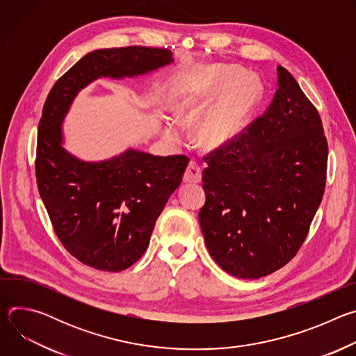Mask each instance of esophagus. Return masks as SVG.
Masks as SVG:
<instances>
[{
	"instance_id": "1",
	"label": "esophagus",
	"mask_w": 356,
	"mask_h": 356,
	"mask_svg": "<svg viewBox=\"0 0 356 356\" xmlns=\"http://www.w3.org/2000/svg\"><path fill=\"white\" fill-rule=\"evenodd\" d=\"M184 181L186 183H200L201 181V168L197 162L191 161L184 172Z\"/></svg>"
}]
</instances>
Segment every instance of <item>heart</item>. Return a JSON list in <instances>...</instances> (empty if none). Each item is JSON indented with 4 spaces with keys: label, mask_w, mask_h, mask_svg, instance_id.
<instances>
[{
    "label": "heart",
    "mask_w": 356,
    "mask_h": 356,
    "mask_svg": "<svg viewBox=\"0 0 356 356\" xmlns=\"http://www.w3.org/2000/svg\"><path fill=\"white\" fill-rule=\"evenodd\" d=\"M242 74L239 67L222 65L188 79L179 108L183 117H195L221 98L200 124L198 136L202 143L220 146L228 142L258 103V80ZM165 135L170 140H177L180 131L175 124H168Z\"/></svg>",
    "instance_id": "1"
}]
</instances>
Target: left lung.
<instances>
[{
	"mask_svg": "<svg viewBox=\"0 0 356 356\" xmlns=\"http://www.w3.org/2000/svg\"><path fill=\"white\" fill-rule=\"evenodd\" d=\"M265 114L204 159L200 227L227 273L259 279L294 258L323 200L328 143L317 108L277 66Z\"/></svg>",
	"mask_w": 356,
	"mask_h": 356,
	"instance_id": "1",
	"label": "left lung"
}]
</instances>
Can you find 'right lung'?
I'll use <instances>...</instances> for the list:
<instances>
[{
  "mask_svg": "<svg viewBox=\"0 0 356 356\" xmlns=\"http://www.w3.org/2000/svg\"><path fill=\"white\" fill-rule=\"evenodd\" d=\"M172 62L168 49H98L66 72L46 98L35 163L39 194L63 246L94 269L121 272L143 255L188 158L127 149L107 161L84 162L63 147V120L79 91L94 80L136 77Z\"/></svg>",
  "mask_w": 356,
  "mask_h": 356,
  "instance_id": "1",
  "label": "right lung"
}]
</instances>
